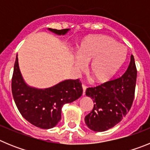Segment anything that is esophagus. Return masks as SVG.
Listing matches in <instances>:
<instances>
[{"label": "esophagus", "mask_w": 150, "mask_h": 150, "mask_svg": "<svg viewBox=\"0 0 150 150\" xmlns=\"http://www.w3.org/2000/svg\"><path fill=\"white\" fill-rule=\"evenodd\" d=\"M82 88H83V95H85V94H86V86L85 85H83Z\"/></svg>", "instance_id": "34e87169"}]
</instances>
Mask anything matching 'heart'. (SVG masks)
<instances>
[{
  "instance_id": "1",
  "label": "heart",
  "mask_w": 150,
  "mask_h": 150,
  "mask_svg": "<svg viewBox=\"0 0 150 150\" xmlns=\"http://www.w3.org/2000/svg\"><path fill=\"white\" fill-rule=\"evenodd\" d=\"M74 65L83 70L89 64L88 73L94 82L104 84L110 81L126 60L127 48L109 36L93 35L83 40L77 46Z\"/></svg>"
}]
</instances>
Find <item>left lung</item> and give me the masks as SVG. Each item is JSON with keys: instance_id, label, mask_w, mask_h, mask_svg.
<instances>
[{"instance_id": "1", "label": "left lung", "mask_w": 150, "mask_h": 150, "mask_svg": "<svg viewBox=\"0 0 150 150\" xmlns=\"http://www.w3.org/2000/svg\"><path fill=\"white\" fill-rule=\"evenodd\" d=\"M137 70L134 59L121 77L94 88H88L86 95L92 99L94 107L85 117L89 129L96 132L114 127L128 112L134 97Z\"/></svg>"}]
</instances>
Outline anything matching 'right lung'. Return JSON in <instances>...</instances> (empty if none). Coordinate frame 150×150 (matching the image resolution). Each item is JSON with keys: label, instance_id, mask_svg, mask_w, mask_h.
<instances>
[{"label": "right lung", "instance_id": "obj_1", "mask_svg": "<svg viewBox=\"0 0 150 150\" xmlns=\"http://www.w3.org/2000/svg\"><path fill=\"white\" fill-rule=\"evenodd\" d=\"M48 30L57 35L63 36L70 28ZM12 93L23 118L34 126L50 129L61 120L63 106L77 100L83 94V89L78 79H65L46 88L30 86L22 77L16 55L12 78Z\"/></svg>", "mask_w": 150, "mask_h": 150}]
</instances>
